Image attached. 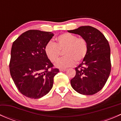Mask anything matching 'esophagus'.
<instances>
[{"instance_id": "esophagus-1", "label": "esophagus", "mask_w": 121, "mask_h": 121, "mask_svg": "<svg viewBox=\"0 0 121 121\" xmlns=\"http://www.w3.org/2000/svg\"><path fill=\"white\" fill-rule=\"evenodd\" d=\"M60 71H67V69L66 68H61V69H60Z\"/></svg>"}]
</instances>
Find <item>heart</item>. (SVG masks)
Returning a JSON list of instances; mask_svg holds the SVG:
<instances>
[{"label": "heart", "instance_id": "b5f03b06", "mask_svg": "<svg viewBox=\"0 0 121 121\" xmlns=\"http://www.w3.org/2000/svg\"><path fill=\"white\" fill-rule=\"evenodd\" d=\"M56 43L49 41L45 47V52L48 59L56 62L63 52L64 57L58 60L56 65L57 67L65 68L72 66L83 60L88 53V46L86 40L83 37L69 33H65L58 36Z\"/></svg>", "mask_w": 121, "mask_h": 121}]
</instances>
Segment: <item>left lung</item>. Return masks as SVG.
I'll use <instances>...</instances> for the list:
<instances>
[{
    "instance_id": "1",
    "label": "left lung",
    "mask_w": 121,
    "mask_h": 121,
    "mask_svg": "<svg viewBox=\"0 0 121 121\" xmlns=\"http://www.w3.org/2000/svg\"><path fill=\"white\" fill-rule=\"evenodd\" d=\"M68 31L84 38L88 46L86 56L75 68L76 74L71 85L81 94H95L104 86L111 70L109 43L101 31L90 26Z\"/></svg>"
}]
</instances>
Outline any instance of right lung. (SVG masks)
I'll return each mask as SVG.
<instances>
[{"instance_id":"1","label":"right lung","mask_w":121,"mask_h":121,"mask_svg":"<svg viewBox=\"0 0 121 121\" xmlns=\"http://www.w3.org/2000/svg\"><path fill=\"white\" fill-rule=\"evenodd\" d=\"M54 34L30 30L13 43L9 69L19 92L30 98L46 95L53 87L54 77L59 72L54 68L45 52V47Z\"/></svg>"}]
</instances>
